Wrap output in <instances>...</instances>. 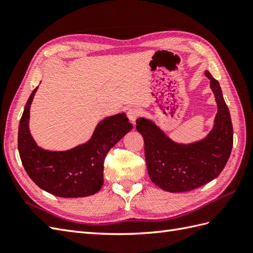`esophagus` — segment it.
<instances>
[{"label": "esophagus", "mask_w": 253, "mask_h": 253, "mask_svg": "<svg viewBox=\"0 0 253 253\" xmlns=\"http://www.w3.org/2000/svg\"><path fill=\"white\" fill-rule=\"evenodd\" d=\"M139 113H140V111H139V109H138V107H136V106L130 107V109L128 110L127 116H128V118H129V121H130L132 124H135V122H136V120H137V117H138V115H139Z\"/></svg>", "instance_id": "1"}]
</instances>
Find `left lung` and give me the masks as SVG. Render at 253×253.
<instances>
[{
    "mask_svg": "<svg viewBox=\"0 0 253 253\" xmlns=\"http://www.w3.org/2000/svg\"><path fill=\"white\" fill-rule=\"evenodd\" d=\"M217 113L213 128L200 140L181 143L169 138L152 120L140 117L137 130L144 140L150 178L161 189L184 192L208 184L221 174L233 148V124L217 80L206 71Z\"/></svg>",
    "mask_w": 253,
    "mask_h": 253,
    "instance_id": "obj_1",
    "label": "left lung"
}]
</instances>
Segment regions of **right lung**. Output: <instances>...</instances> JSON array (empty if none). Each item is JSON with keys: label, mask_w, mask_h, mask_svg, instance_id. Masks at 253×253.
I'll return each instance as SVG.
<instances>
[{"label": "right lung", "mask_w": 253, "mask_h": 253, "mask_svg": "<svg viewBox=\"0 0 253 253\" xmlns=\"http://www.w3.org/2000/svg\"><path fill=\"white\" fill-rule=\"evenodd\" d=\"M39 85L25 105L18 127L21 163L32 181L41 189L62 198L92 196L103 186L107 152L132 129L125 112L101 120L85 142L68 150L53 151L38 146L29 128L30 106Z\"/></svg>", "instance_id": "1"}]
</instances>
